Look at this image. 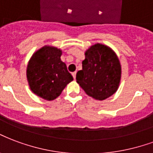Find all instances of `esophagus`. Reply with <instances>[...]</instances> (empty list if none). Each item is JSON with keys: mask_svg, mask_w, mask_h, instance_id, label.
<instances>
[{"mask_svg": "<svg viewBox=\"0 0 153 153\" xmlns=\"http://www.w3.org/2000/svg\"><path fill=\"white\" fill-rule=\"evenodd\" d=\"M72 75H73L74 79H75V78H76V72H73V73H72Z\"/></svg>", "mask_w": 153, "mask_h": 153, "instance_id": "obj_1", "label": "esophagus"}]
</instances>
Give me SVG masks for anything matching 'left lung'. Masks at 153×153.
Masks as SVG:
<instances>
[{"label": "left lung", "instance_id": "1", "mask_svg": "<svg viewBox=\"0 0 153 153\" xmlns=\"http://www.w3.org/2000/svg\"><path fill=\"white\" fill-rule=\"evenodd\" d=\"M84 55L82 70L77 72V82L88 96L97 100L113 96L122 78V66L116 53L107 45L97 43Z\"/></svg>", "mask_w": 153, "mask_h": 153}]
</instances>
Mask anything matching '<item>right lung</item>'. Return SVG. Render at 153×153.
<instances>
[{"mask_svg": "<svg viewBox=\"0 0 153 153\" xmlns=\"http://www.w3.org/2000/svg\"><path fill=\"white\" fill-rule=\"evenodd\" d=\"M62 49L45 45L36 51L27 66V79L34 94L46 100L59 97L73 77L61 60Z\"/></svg>", "mask_w": 153, "mask_h": 153, "instance_id": "1", "label": "right lung"}]
</instances>
